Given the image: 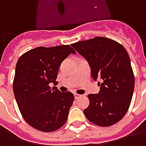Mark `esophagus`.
Wrapping results in <instances>:
<instances>
[{
  "label": "esophagus",
  "instance_id": "34e87169",
  "mask_svg": "<svg viewBox=\"0 0 146 146\" xmlns=\"http://www.w3.org/2000/svg\"><path fill=\"white\" fill-rule=\"evenodd\" d=\"M80 96V95H78V94H76V93L74 94V98H75V99H77V98H79Z\"/></svg>",
  "mask_w": 146,
  "mask_h": 146
}]
</instances>
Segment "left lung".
I'll return each mask as SVG.
<instances>
[{"label": "left lung", "instance_id": "obj_1", "mask_svg": "<svg viewBox=\"0 0 146 146\" xmlns=\"http://www.w3.org/2000/svg\"><path fill=\"white\" fill-rule=\"evenodd\" d=\"M71 45L89 62L94 80H102L98 83V94L88 95L90 102L84 110L87 119L101 127L119 122L130 107L135 88L128 53L119 43L102 36Z\"/></svg>", "mask_w": 146, "mask_h": 146}]
</instances>
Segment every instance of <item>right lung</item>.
<instances>
[{
  "mask_svg": "<svg viewBox=\"0 0 146 146\" xmlns=\"http://www.w3.org/2000/svg\"><path fill=\"white\" fill-rule=\"evenodd\" d=\"M69 44L38 47L22 54L16 64L13 92L22 116L32 127L52 132L66 123L74 95L61 92L49 84L56 83L61 63L70 54Z\"/></svg>",
  "mask_w": 146,
  "mask_h": 146,
  "instance_id": "add662e5",
  "label": "right lung"
}]
</instances>
